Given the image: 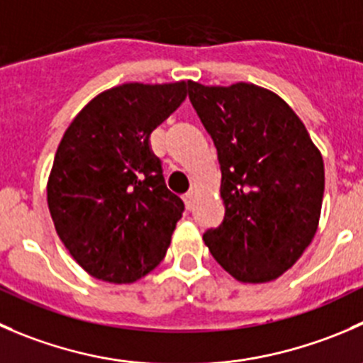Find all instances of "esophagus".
I'll use <instances>...</instances> for the list:
<instances>
[{"instance_id": "esophagus-1", "label": "esophagus", "mask_w": 363, "mask_h": 363, "mask_svg": "<svg viewBox=\"0 0 363 363\" xmlns=\"http://www.w3.org/2000/svg\"><path fill=\"white\" fill-rule=\"evenodd\" d=\"M182 199H184L186 207H188V209H191L193 202H195V195H193V191H188L184 196H182Z\"/></svg>"}]
</instances>
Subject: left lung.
<instances>
[{"label": "left lung", "instance_id": "1", "mask_svg": "<svg viewBox=\"0 0 363 363\" xmlns=\"http://www.w3.org/2000/svg\"><path fill=\"white\" fill-rule=\"evenodd\" d=\"M189 101L218 150L225 203L223 221L203 241L239 282L277 280L318 230L321 152L293 108L267 88L189 81Z\"/></svg>", "mask_w": 363, "mask_h": 363}]
</instances>
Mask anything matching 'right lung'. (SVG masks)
I'll list each match as a JSON object with an SVG mask.
<instances>
[{
    "label": "right lung",
    "instance_id": "add662e5",
    "mask_svg": "<svg viewBox=\"0 0 363 363\" xmlns=\"http://www.w3.org/2000/svg\"><path fill=\"white\" fill-rule=\"evenodd\" d=\"M189 81L124 83L94 97L67 128L48 181L56 234L94 279L133 284L167 255L184 203L164 184L150 133Z\"/></svg>",
    "mask_w": 363,
    "mask_h": 363
}]
</instances>
